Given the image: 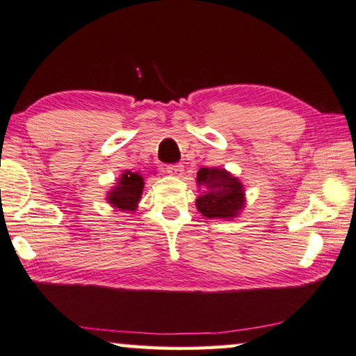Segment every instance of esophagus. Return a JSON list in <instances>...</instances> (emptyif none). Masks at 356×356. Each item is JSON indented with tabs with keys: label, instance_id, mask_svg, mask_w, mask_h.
I'll return each instance as SVG.
<instances>
[{
	"label": "esophagus",
	"instance_id": "1",
	"mask_svg": "<svg viewBox=\"0 0 356 356\" xmlns=\"http://www.w3.org/2000/svg\"><path fill=\"white\" fill-rule=\"evenodd\" d=\"M167 173H170V175H173V177H183V173H184V168H183V165L181 163H175V165H167Z\"/></svg>",
	"mask_w": 356,
	"mask_h": 356
}]
</instances>
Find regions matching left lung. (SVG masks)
Listing matches in <instances>:
<instances>
[{
	"mask_svg": "<svg viewBox=\"0 0 356 356\" xmlns=\"http://www.w3.org/2000/svg\"><path fill=\"white\" fill-rule=\"evenodd\" d=\"M197 188L202 191L195 200L197 210L207 218L231 220L238 216L245 204L244 186L225 168H205L197 172Z\"/></svg>",
	"mask_w": 356,
	"mask_h": 356,
	"instance_id": "1",
	"label": "left lung"
}]
</instances>
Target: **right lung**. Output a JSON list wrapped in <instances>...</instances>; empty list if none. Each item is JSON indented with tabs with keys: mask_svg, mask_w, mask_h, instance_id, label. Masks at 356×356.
Here are the masks:
<instances>
[{
	"mask_svg": "<svg viewBox=\"0 0 356 356\" xmlns=\"http://www.w3.org/2000/svg\"><path fill=\"white\" fill-rule=\"evenodd\" d=\"M144 188V179L140 173H131L127 172L122 173V177L118 178L117 186L109 191L107 200L112 204L114 209L120 210H136L138 202H140L141 194Z\"/></svg>",
	"mask_w": 356,
	"mask_h": 356,
	"instance_id": "right-lung-1",
	"label": "right lung"
}]
</instances>
